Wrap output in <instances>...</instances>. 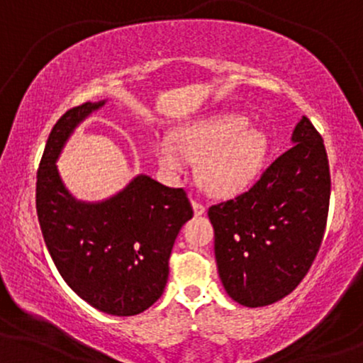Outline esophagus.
Returning a JSON list of instances; mask_svg holds the SVG:
<instances>
[{
  "label": "esophagus",
  "instance_id": "esophagus-1",
  "mask_svg": "<svg viewBox=\"0 0 363 363\" xmlns=\"http://www.w3.org/2000/svg\"><path fill=\"white\" fill-rule=\"evenodd\" d=\"M193 210H194L196 216H201L206 211V206L203 205V203H199V201H196V199H193Z\"/></svg>",
  "mask_w": 363,
  "mask_h": 363
}]
</instances>
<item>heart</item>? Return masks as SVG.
<instances>
[{
    "mask_svg": "<svg viewBox=\"0 0 363 363\" xmlns=\"http://www.w3.org/2000/svg\"><path fill=\"white\" fill-rule=\"evenodd\" d=\"M155 152L160 167L170 176L184 172L187 158L198 160V177L205 189L228 196L247 186L257 172L266 138L259 129L245 124L242 116L222 114L181 128L176 141L164 136Z\"/></svg>",
    "mask_w": 363,
    "mask_h": 363,
    "instance_id": "heart-1",
    "label": "heart"
}]
</instances>
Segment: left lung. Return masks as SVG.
<instances>
[{"mask_svg": "<svg viewBox=\"0 0 363 363\" xmlns=\"http://www.w3.org/2000/svg\"><path fill=\"white\" fill-rule=\"evenodd\" d=\"M291 145L251 189L208 210L220 280L240 306H269L289 295L323 242L331 177L323 138L306 116Z\"/></svg>", "mask_w": 363, "mask_h": 363, "instance_id": "obj_1", "label": "left lung"}]
</instances>
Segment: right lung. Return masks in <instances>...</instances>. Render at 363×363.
<instances>
[{"label": "right lung", "mask_w": 363, "mask_h": 363, "mask_svg": "<svg viewBox=\"0 0 363 363\" xmlns=\"http://www.w3.org/2000/svg\"><path fill=\"white\" fill-rule=\"evenodd\" d=\"M104 104H82L54 124L37 172V216L69 289L106 314L136 315L164 294L170 252L193 208L184 189L145 174L104 201H82L66 189L57 158L78 124Z\"/></svg>", "instance_id": "1"}]
</instances>
